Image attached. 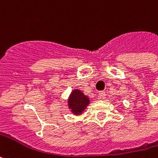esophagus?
<instances>
[{
    "instance_id": "1",
    "label": "esophagus",
    "mask_w": 158,
    "mask_h": 158,
    "mask_svg": "<svg viewBox=\"0 0 158 158\" xmlns=\"http://www.w3.org/2000/svg\"><path fill=\"white\" fill-rule=\"evenodd\" d=\"M106 92L105 91H100V93H99V99H100V100H104L105 98H106Z\"/></svg>"
}]
</instances>
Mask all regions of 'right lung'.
Instances as JSON below:
<instances>
[{
	"mask_svg": "<svg viewBox=\"0 0 158 158\" xmlns=\"http://www.w3.org/2000/svg\"><path fill=\"white\" fill-rule=\"evenodd\" d=\"M89 101L90 100L89 97L85 95L82 91L79 89H74L70 94L68 105L73 114L79 115L82 114V112L86 109L89 104Z\"/></svg>",
	"mask_w": 158,
	"mask_h": 158,
	"instance_id": "add662e5",
	"label": "right lung"
}]
</instances>
